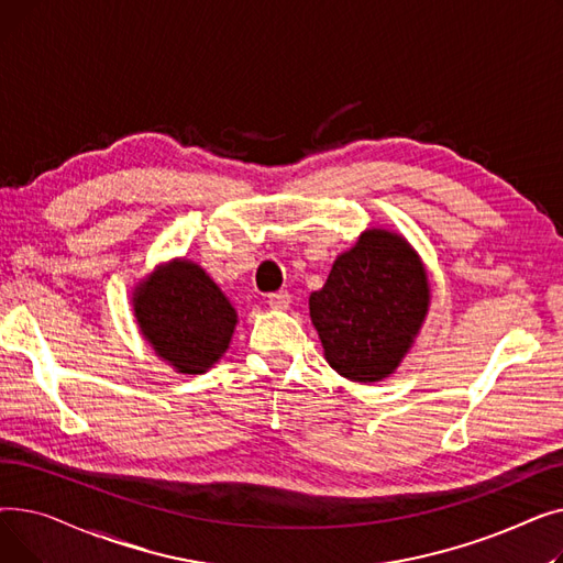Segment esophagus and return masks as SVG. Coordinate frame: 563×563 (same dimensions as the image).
<instances>
[{
  "label": "esophagus",
  "mask_w": 563,
  "mask_h": 563,
  "mask_svg": "<svg viewBox=\"0 0 563 563\" xmlns=\"http://www.w3.org/2000/svg\"><path fill=\"white\" fill-rule=\"evenodd\" d=\"M266 303H269V308H274V310H285L289 306V294L287 291H274V294H269Z\"/></svg>",
  "instance_id": "34e87169"
}]
</instances>
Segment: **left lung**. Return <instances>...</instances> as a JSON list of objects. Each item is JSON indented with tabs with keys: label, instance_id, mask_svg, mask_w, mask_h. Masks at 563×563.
<instances>
[{
	"label": "left lung",
	"instance_id": "1",
	"mask_svg": "<svg viewBox=\"0 0 563 563\" xmlns=\"http://www.w3.org/2000/svg\"><path fill=\"white\" fill-rule=\"evenodd\" d=\"M429 310L420 257L399 234L367 230L310 294L323 356L342 376L374 383L393 374Z\"/></svg>",
	"mask_w": 563,
	"mask_h": 563
}]
</instances>
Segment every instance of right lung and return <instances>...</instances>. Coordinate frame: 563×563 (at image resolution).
Segmentation results:
<instances>
[{"label": "right lung", "instance_id": "right-lung-1", "mask_svg": "<svg viewBox=\"0 0 563 563\" xmlns=\"http://www.w3.org/2000/svg\"><path fill=\"white\" fill-rule=\"evenodd\" d=\"M141 333L157 356L183 374H202L230 344L236 314L198 264L177 260L134 294Z\"/></svg>", "mask_w": 563, "mask_h": 563}]
</instances>
